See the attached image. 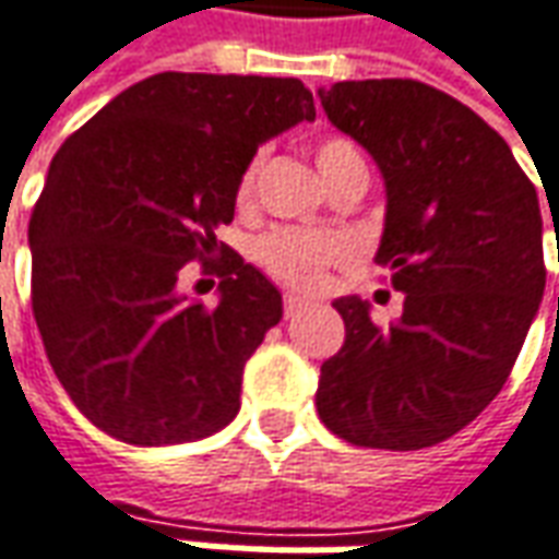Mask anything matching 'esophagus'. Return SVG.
Returning <instances> with one entry per match:
<instances>
[{"mask_svg":"<svg viewBox=\"0 0 559 559\" xmlns=\"http://www.w3.org/2000/svg\"><path fill=\"white\" fill-rule=\"evenodd\" d=\"M306 306H309V299H302V296H296V294H284V314H287V318L299 314Z\"/></svg>","mask_w":559,"mask_h":559,"instance_id":"obj_1","label":"esophagus"}]
</instances>
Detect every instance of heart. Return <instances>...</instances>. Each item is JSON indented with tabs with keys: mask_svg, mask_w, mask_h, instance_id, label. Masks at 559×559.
I'll return each instance as SVG.
<instances>
[{
	"mask_svg": "<svg viewBox=\"0 0 559 559\" xmlns=\"http://www.w3.org/2000/svg\"><path fill=\"white\" fill-rule=\"evenodd\" d=\"M314 158H318V168H321V177L324 180H333L340 177L345 168L352 165H364L358 146L348 140V136H324L314 150ZM260 168H263V152H253L250 162L241 170L238 177V186H235V201L245 207L253 201V192H257V177H260ZM348 241L336 231L324 229H275L260 238L257 245V263L263 265L265 272L272 278L284 281L290 287H302V290H311L324 281V272L328 265H333L336 260H343L348 253Z\"/></svg>",
	"mask_w": 559,
	"mask_h": 559,
	"instance_id": "heart-1",
	"label": "heart"
}]
</instances>
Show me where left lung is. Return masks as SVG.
Listing matches in <instances>:
<instances>
[{"label": "left lung", "instance_id": "1", "mask_svg": "<svg viewBox=\"0 0 559 559\" xmlns=\"http://www.w3.org/2000/svg\"><path fill=\"white\" fill-rule=\"evenodd\" d=\"M318 94L382 170L376 263L404 294L389 328L358 296L333 302L345 343L321 364L318 416L355 447H435L502 391L530 333L545 294L538 195L502 136L425 82H336Z\"/></svg>", "mask_w": 559, "mask_h": 559}]
</instances>
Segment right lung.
Masks as SVG:
<instances>
[{
  "instance_id": "add662e5",
  "label": "right lung",
  "mask_w": 559,
  "mask_h": 559,
  "mask_svg": "<svg viewBox=\"0 0 559 559\" xmlns=\"http://www.w3.org/2000/svg\"><path fill=\"white\" fill-rule=\"evenodd\" d=\"M311 119L299 79L158 72L57 150L29 219L33 314L60 385L109 438L165 447L235 419L281 294L216 229L257 146ZM189 259L221 278L214 310L176 284Z\"/></svg>"
}]
</instances>
